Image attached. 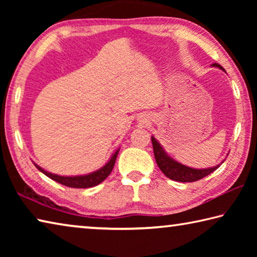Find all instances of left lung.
Segmentation results:
<instances>
[{
  "mask_svg": "<svg viewBox=\"0 0 257 257\" xmlns=\"http://www.w3.org/2000/svg\"><path fill=\"white\" fill-rule=\"evenodd\" d=\"M212 66L225 71L220 64L214 63L212 64ZM151 139H152V144H153L155 161L159 165L160 170L162 171L164 175L169 178V179H172L175 181H179V182L197 181L199 179H202V178L208 176L213 171H215L216 169L223 163L222 161V162L215 165V167L206 168V169H195V168L187 167V165L179 163L178 161L173 160L171 156H169L167 152L164 151L162 145L160 144L158 139H156L154 136H152Z\"/></svg>",
  "mask_w": 257,
  "mask_h": 257,
  "instance_id": "left-lung-1",
  "label": "left lung"
}]
</instances>
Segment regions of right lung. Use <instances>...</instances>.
Masks as SVG:
<instances>
[{"instance_id": "1", "label": "right lung", "mask_w": 257, "mask_h": 257, "mask_svg": "<svg viewBox=\"0 0 257 257\" xmlns=\"http://www.w3.org/2000/svg\"><path fill=\"white\" fill-rule=\"evenodd\" d=\"M119 150H116L114 153L112 154L110 160L107 161L105 165H103L101 169L98 170L87 173V175H81V176H59L55 175V173L47 172L44 169L41 168L40 165L34 163L35 167H36L38 170L44 173L45 176L51 178L52 180L59 182L61 185H64L67 187H71V188H90V187H95L101 184L110 175L113 167H114L116 156H118Z\"/></svg>"}]
</instances>
